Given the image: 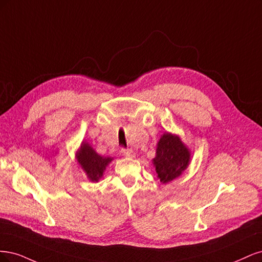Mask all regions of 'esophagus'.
<instances>
[{
	"label": "esophagus",
	"instance_id": "esophagus-1",
	"mask_svg": "<svg viewBox=\"0 0 262 262\" xmlns=\"http://www.w3.org/2000/svg\"><path fill=\"white\" fill-rule=\"evenodd\" d=\"M122 154L125 157H128V158H134L135 157V152L132 149H122Z\"/></svg>",
	"mask_w": 262,
	"mask_h": 262
}]
</instances>
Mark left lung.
<instances>
[{"label":"left lung","instance_id":"obj_1","mask_svg":"<svg viewBox=\"0 0 262 262\" xmlns=\"http://www.w3.org/2000/svg\"><path fill=\"white\" fill-rule=\"evenodd\" d=\"M189 159V151L181 139L171 134H164L158 143L157 156L154 159L160 181L165 184L179 177L187 167Z\"/></svg>","mask_w":262,"mask_h":262}]
</instances>
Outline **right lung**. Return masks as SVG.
<instances>
[{"label":"right lung","instance_id":"right-lung-1","mask_svg":"<svg viewBox=\"0 0 262 262\" xmlns=\"http://www.w3.org/2000/svg\"><path fill=\"white\" fill-rule=\"evenodd\" d=\"M77 158L81 167L85 170L89 179L94 182L99 181L105 170V166L112 161V158L99 156L88 143H82Z\"/></svg>","mask_w":262,"mask_h":262}]
</instances>
